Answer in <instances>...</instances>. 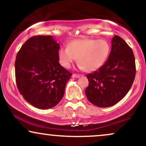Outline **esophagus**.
I'll return each instance as SVG.
<instances>
[{"instance_id": "34e87169", "label": "esophagus", "mask_w": 146, "mask_h": 146, "mask_svg": "<svg viewBox=\"0 0 146 146\" xmlns=\"http://www.w3.org/2000/svg\"><path fill=\"white\" fill-rule=\"evenodd\" d=\"M80 76H81V75L75 74V73H74V74H73V75H72V77H73V78H80Z\"/></svg>"}]
</instances>
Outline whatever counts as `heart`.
Returning <instances> with one entry per match:
<instances>
[{"mask_svg": "<svg viewBox=\"0 0 146 146\" xmlns=\"http://www.w3.org/2000/svg\"><path fill=\"white\" fill-rule=\"evenodd\" d=\"M110 52L109 42L104 39H82L72 41L67 48L58 51L60 63L69 68L78 58L80 67L86 71H93L106 62Z\"/></svg>", "mask_w": 146, "mask_h": 146, "instance_id": "obj_1", "label": "heart"}]
</instances>
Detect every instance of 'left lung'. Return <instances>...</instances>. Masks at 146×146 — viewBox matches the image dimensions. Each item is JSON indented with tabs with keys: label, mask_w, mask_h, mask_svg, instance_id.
I'll return each instance as SVG.
<instances>
[{
	"label": "left lung",
	"mask_w": 146,
	"mask_h": 146,
	"mask_svg": "<svg viewBox=\"0 0 146 146\" xmlns=\"http://www.w3.org/2000/svg\"><path fill=\"white\" fill-rule=\"evenodd\" d=\"M108 60L97 71L87 74L85 90L90 103L106 108L116 104L128 93L136 74L134 53L121 37L115 36Z\"/></svg>",
	"instance_id": "8db88e82"
}]
</instances>
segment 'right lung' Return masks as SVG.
Returning a JSON list of instances; mask_svg holds the SVG:
<instances>
[{
  "mask_svg": "<svg viewBox=\"0 0 146 146\" xmlns=\"http://www.w3.org/2000/svg\"><path fill=\"white\" fill-rule=\"evenodd\" d=\"M60 44L51 36H34L18 52L15 75L18 89L30 104L48 109L63 98L72 74L59 63Z\"/></svg>",
  "mask_w": 146,
  "mask_h": 146,
  "instance_id": "right-lung-1",
  "label": "right lung"
}]
</instances>
